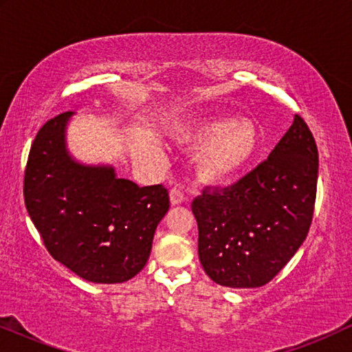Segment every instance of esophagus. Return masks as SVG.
<instances>
[{"label":"esophagus","mask_w":352,"mask_h":352,"mask_svg":"<svg viewBox=\"0 0 352 352\" xmlns=\"http://www.w3.org/2000/svg\"><path fill=\"white\" fill-rule=\"evenodd\" d=\"M170 201L173 206L176 205H181L182 201H184V194H182V190L179 189V187H173L171 192H170Z\"/></svg>","instance_id":"esophagus-1"}]
</instances>
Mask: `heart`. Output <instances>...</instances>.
<instances>
[{"label":"heart","mask_w":352,"mask_h":352,"mask_svg":"<svg viewBox=\"0 0 352 352\" xmlns=\"http://www.w3.org/2000/svg\"><path fill=\"white\" fill-rule=\"evenodd\" d=\"M179 139L187 147L201 151L195 163L200 182L226 184L242 173L258 151V129L250 120L216 117L194 128L182 129Z\"/></svg>","instance_id":"b5f03b06"}]
</instances>
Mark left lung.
Here are the masks:
<instances>
[{
	"mask_svg": "<svg viewBox=\"0 0 352 352\" xmlns=\"http://www.w3.org/2000/svg\"><path fill=\"white\" fill-rule=\"evenodd\" d=\"M319 153L305 120L293 124L276 148L230 189L197 197L199 258L211 280L256 288L272 280L298 252L314 213Z\"/></svg>",
	"mask_w": 352,
	"mask_h": 352,
	"instance_id": "obj_1",
	"label": "left lung"
}]
</instances>
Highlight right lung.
Returning <instances> with one entry per match:
<instances>
[{"label": "right lung", "instance_id": "1", "mask_svg": "<svg viewBox=\"0 0 352 352\" xmlns=\"http://www.w3.org/2000/svg\"><path fill=\"white\" fill-rule=\"evenodd\" d=\"M74 115L50 120L32 144L27 211L56 261L88 282H126L146 266L170 197L162 184L139 187L112 165L76 160L67 146Z\"/></svg>", "mask_w": 352, "mask_h": 352}]
</instances>
